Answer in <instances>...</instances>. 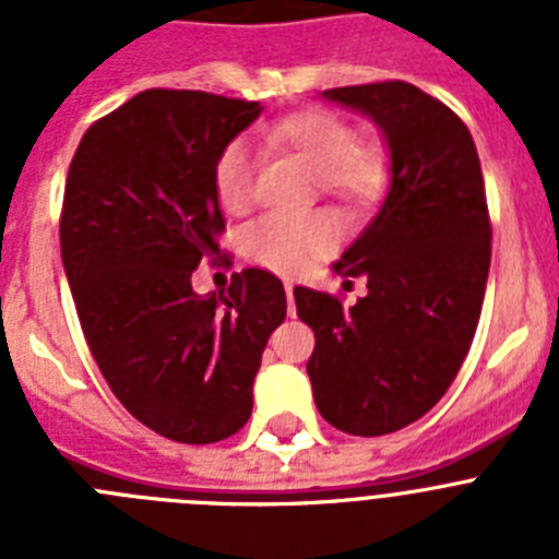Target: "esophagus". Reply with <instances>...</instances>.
<instances>
[{"label":"esophagus","instance_id":"obj_1","mask_svg":"<svg viewBox=\"0 0 559 559\" xmlns=\"http://www.w3.org/2000/svg\"><path fill=\"white\" fill-rule=\"evenodd\" d=\"M285 296H288V313H296V305H294V283H285Z\"/></svg>","mask_w":559,"mask_h":559}]
</instances>
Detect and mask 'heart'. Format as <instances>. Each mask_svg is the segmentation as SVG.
<instances>
[{"label":"heart","mask_w":559,"mask_h":559,"mask_svg":"<svg viewBox=\"0 0 559 559\" xmlns=\"http://www.w3.org/2000/svg\"><path fill=\"white\" fill-rule=\"evenodd\" d=\"M269 140L316 167L322 190L349 204L372 201L386 185V162L378 147L358 145L353 128L322 108L296 111L276 122ZM254 181V151L235 140L215 162V192L226 210H243ZM335 226L324 212H274L243 229V251L280 274H299L328 254Z\"/></svg>","instance_id":"heart-1"}]
</instances>
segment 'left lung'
Returning a JSON list of instances; mask_svg holds the SVG:
<instances>
[{
  "label": "left lung",
  "mask_w": 559,
  "mask_h": 559,
  "mask_svg": "<svg viewBox=\"0 0 559 559\" xmlns=\"http://www.w3.org/2000/svg\"><path fill=\"white\" fill-rule=\"evenodd\" d=\"M322 97L378 126L389 187L333 263L335 274L364 276L367 296L347 310L299 285L296 313L316 335L308 374L319 414L344 433L380 437L437 406L476 335L492 237L481 162L467 126L412 83Z\"/></svg>",
  "instance_id": "left-lung-1"
}]
</instances>
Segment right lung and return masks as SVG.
Listing matches in <instances>:
<instances>
[{
  "instance_id": "add662e5",
  "label": "right lung",
  "mask_w": 559,
  "mask_h": 559,
  "mask_svg": "<svg viewBox=\"0 0 559 559\" xmlns=\"http://www.w3.org/2000/svg\"><path fill=\"white\" fill-rule=\"evenodd\" d=\"M260 114V103L147 88L88 128L69 165L61 257L88 349L142 426L187 445L246 426L288 310L269 271H240L218 294L190 283L224 231L215 162Z\"/></svg>"
}]
</instances>
